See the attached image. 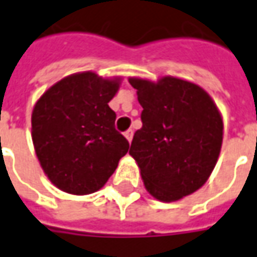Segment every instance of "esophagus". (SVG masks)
Listing matches in <instances>:
<instances>
[{"instance_id":"1","label":"esophagus","mask_w":257,"mask_h":257,"mask_svg":"<svg viewBox=\"0 0 257 257\" xmlns=\"http://www.w3.org/2000/svg\"><path fill=\"white\" fill-rule=\"evenodd\" d=\"M123 135H125V138L128 139V142H131V141H132V136H134V131H132V129H128Z\"/></svg>"}]
</instances>
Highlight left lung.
<instances>
[{
    "mask_svg": "<svg viewBox=\"0 0 257 257\" xmlns=\"http://www.w3.org/2000/svg\"><path fill=\"white\" fill-rule=\"evenodd\" d=\"M142 105V128L129 155L141 169L146 190L172 202L204 186L222 146V116L200 85L176 77L158 83L129 78Z\"/></svg>",
    "mask_w": 257,
    "mask_h": 257,
    "instance_id": "left-lung-1",
    "label": "left lung"
}]
</instances>
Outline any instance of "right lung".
I'll return each mask as SVG.
<instances>
[{
    "label": "right lung",
    "mask_w": 257,
    "mask_h": 257,
    "mask_svg": "<svg viewBox=\"0 0 257 257\" xmlns=\"http://www.w3.org/2000/svg\"><path fill=\"white\" fill-rule=\"evenodd\" d=\"M121 78L92 71L62 78L38 99L32 112V141L49 180L64 193L98 191L126 155L128 141L115 129L108 102Z\"/></svg>",
    "instance_id": "obj_1"
}]
</instances>
